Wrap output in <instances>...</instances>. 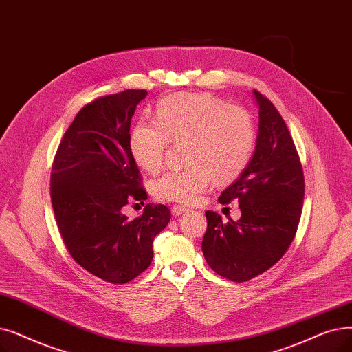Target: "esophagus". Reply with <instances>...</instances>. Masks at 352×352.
I'll return each mask as SVG.
<instances>
[{"label":"esophagus","instance_id":"1","mask_svg":"<svg viewBox=\"0 0 352 352\" xmlns=\"http://www.w3.org/2000/svg\"><path fill=\"white\" fill-rule=\"evenodd\" d=\"M171 211H173V216H181V214L190 211V208L184 207V206H174Z\"/></svg>","mask_w":352,"mask_h":352}]
</instances>
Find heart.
Returning <instances> with one entry per match:
<instances>
[{"mask_svg":"<svg viewBox=\"0 0 352 352\" xmlns=\"http://www.w3.org/2000/svg\"><path fill=\"white\" fill-rule=\"evenodd\" d=\"M157 120L140 119L129 135L132 157L144 170L162 166L170 141L186 140L184 168L152 182L161 201L191 204L211 184L230 182L246 170L256 145L252 115L208 94H177L158 103Z\"/></svg>","mask_w":352,"mask_h":352,"instance_id":"obj_1","label":"heart"}]
</instances>
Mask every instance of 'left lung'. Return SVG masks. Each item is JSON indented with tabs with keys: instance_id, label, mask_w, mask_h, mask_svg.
<instances>
[{
	"instance_id": "obj_1",
	"label": "left lung",
	"mask_w": 352,
	"mask_h": 352,
	"mask_svg": "<svg viewBox=\"0 0 352 352\" xmlns=\"http://www.w3.org/2000/svg\"><path fill=\"white\" fill-rule=\"evenodd\" d=\"M258 132L254 154L219 201L239 203L241 217L223 223L206 211L203 254L208 266L233 282H246L280 261L292 243L302 214L305 179L299 155L285 120L257 90Z\"/></svg>"
}]
</instances>
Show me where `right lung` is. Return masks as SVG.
<instances>
[{"mask_svg":"<svg viewBox=\"0 0 352 352\" xmlns=\"http://www.w3.org/2000/svg\"><path fill=\"white\" fill-rule=\"evenodd\" d=\"M146 94L128 89L87 103L53 161L50 195L66 248L83 269L115 285L148 269L152 243L171 219L162 204H146L133 220L120 211L129 200H146L129 148L131 119Z\"/></svg>","mask_w":352,"mask_h":352,"instance_id":"right-lung-1","label":"right lung"}]
</instances>
